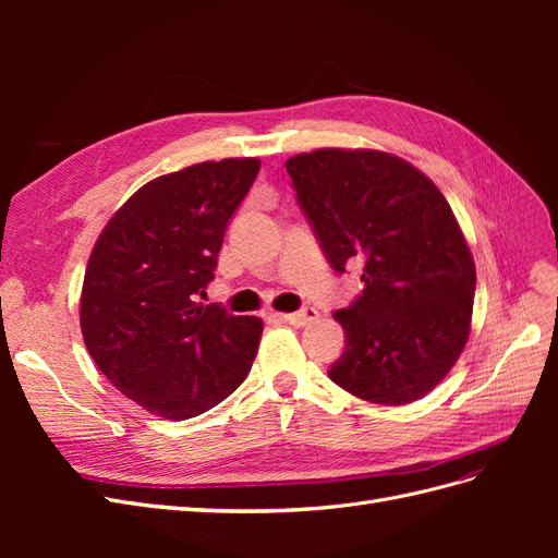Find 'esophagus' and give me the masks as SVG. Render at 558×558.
I'll return each mask as SVG.
<instances>
[{
    "label": "esophagus",
    "instance_id": "obj_1",
    "mask_svg": "<svg viewBox=\"0 0 558 558\" xmlns=\"http://www.w3.org/2000/svg\"><path fill=\"white\" fill-rule=\"evenodd\" d=\"M316 316H318V312H316L314 307H302V310H298V312H293V314H281V318L286 320V324L298 326V328L312 324V320H314Z\"/></svg>",
    "mask_w": 558,
    "mask_h": 558
}]
</instances>
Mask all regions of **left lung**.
I'll return each mask as SVG.
<instances>
[{
  "label": "left lung",
  "instance_id": "obj_1",
  "mask_svg": "<svg viewBox=\"0 0 558 558\" xmlns=\"http://www.w3.org/2000/svg\"><path fill=\"white\" fill-rule=\"evenodd\" d=\"M335 272L363 291L332 316L347 347L328 377L351 396L408 404L430 393L470 335L475 260L437 185L384 150L318 148L286 162Z\"/></svg>",
  "mask_w": 558,
  "mask_h": 558
}]
</instances>
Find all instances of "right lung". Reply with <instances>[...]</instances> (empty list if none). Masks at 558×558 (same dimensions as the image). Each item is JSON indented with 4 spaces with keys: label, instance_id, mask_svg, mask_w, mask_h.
<instances>
[{
    "label": "right lung",
    "instance_id": "add662e5",
    "mask_svg": "<svg viewBox=\"0 0 558 558\" xmlns=\"http://www.w3.org/2000/svg\"><path fill=\"white\" fill-rule=\"evenodd\" d=\"M258 170V158H228L148 181L90 253L83 342L118 391L150 414L183 421L216 408L256 359L263 320L199 300Z\"/></svg>",
    "mask_w": 558,
    "mask_h": 558
}]
</instances>
